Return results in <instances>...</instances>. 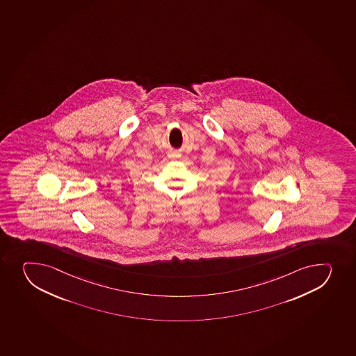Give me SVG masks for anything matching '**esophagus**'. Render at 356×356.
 Returning <instances> with one entry per match:
<instances>
[{"label": "esophagus", "mask_w": 356, "mask_h": 356, "mask_svg": "<svg viewBox=\"0 0 356 356\" xmlns=\"http://www.w3.org/2000/svg\"><path fill=\"white\" fill-rule=\"evenodd\" d=\"M181 154H179V153H176V152H174V153H172V154H170V156H172V159H176V158H179V156H180Z\"/></svg>", "instance_id": "1"}]
</instances>
